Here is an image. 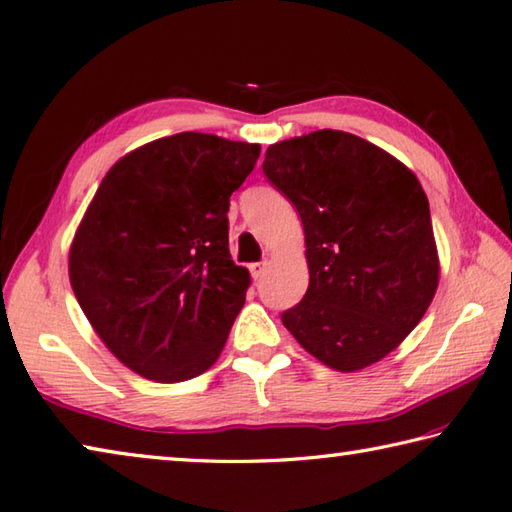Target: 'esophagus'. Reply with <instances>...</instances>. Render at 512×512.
<instances>
[{
  "label": "esophagus",
  "instance_id": "obj_1",
  "mask_svg": "<svg viewBox=\"0 0 512 512\" xmlns=\"http://www.w3.org/2000/svg\"><path fill=\"white\" fill-rule=\"evenodd\" d=\"M266 268H268V262L264 259V262H257V264L250 266V273H253L255 280H259V277H262V275L266 273Z\"/></svg>",
  "mask_w": 512,
  "mask_h": 512
}]
</instances>
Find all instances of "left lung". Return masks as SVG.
Returning a JSON list of instances; mask_svg holds the SVG:
<instances>
[{"mask_svg":"<svg viewBox=\"0 0 512 512\" xmlns=\"http://www.w3.org/2000/svg\"><path fill=\"white\" fill-rule=\"evenodd\" d=\"M262 170L300 212L309 288L282 313L336 371L394 351L439 286L430 203L410 167L365 138L320 129L266 150Z\"/></svg>","mask_w":512,"mask_h":512,"instance_id":"1","label":"left lung"}]
</instances>
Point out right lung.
<instances>
[{
    "mask_svg": "<svg viewBox=\"0 0 512 512\" xmlns=\"http://www.w3.org/2000/svg\"><path fill=\"white\" fill-rule=\"evenodd\" d=\"M257 143L181 132L125 154L105 174L69 250L80 309L107 349L156 383L215 365L246 302L230 259V194Z\"/></svg>",
    "mask_w": 512,
    "mask_h": 512,
    "instance_id": "obj_1",
    "label": "right lung"
}]
</instances>
